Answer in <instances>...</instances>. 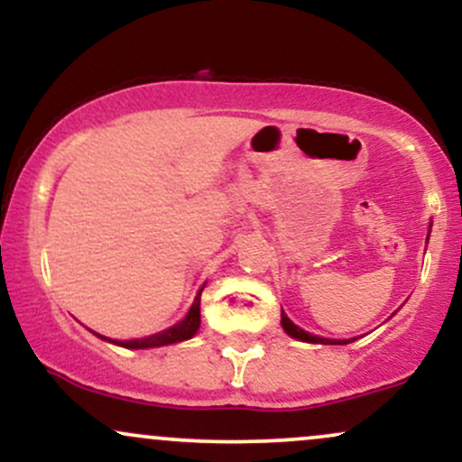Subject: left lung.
Wrapping results in <instances>:
<instances>
[{
	"mask_svg": "<svg viewBox=\"0 0 462 462\" xmlns=\"http://www.w3.org/2000/svg\"><path fill=\"white\" fill-rule=\"evenodd\" d=\"M282 328L286 330V334H291L293 338H300V341H306V343H323V346H334V343H349V341H330V338H321V337H315V334H309L304 332L301 328L295 326L293 321L289 319V317L282 312Z\"/></svg>",
	"mask_w": 462,
	"mask_h": 462,
	"instance_id": "8db88e82",
	"label": "left lung"
}]
</instances>
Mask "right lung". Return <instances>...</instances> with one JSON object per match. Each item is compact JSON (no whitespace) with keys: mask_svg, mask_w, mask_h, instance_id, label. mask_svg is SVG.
Here are the masks:
<instances>
[{"mask_svg":"<svg viewBox=\"0 0 462 462\" xmlns=\"http://www.w3.org/2000/svg\"><path fill=\"white\" fill-rule=\"evenodd\" d=\"M201 291L198 293V298H195L193 306H190V310L187 312V317H184L182 321L176 323V326L167 328V330L158 332V334H152V337H145V338H136V341H113V338H106V341L110 343H116V346L121 347H130V349H145V347H161V346H169V343H178V341H187V338L193 337L195 332H198L199 328V298H201Z\"/></svg>","mask_w":462,"mask_h":462,"instance_id":"right-lung-1","label":"right lung"}]
</instances>
